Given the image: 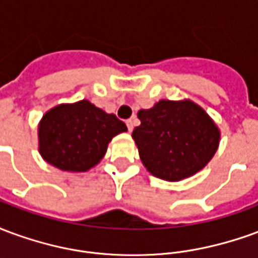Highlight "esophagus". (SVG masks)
Wrapping results in <instances>:
<instances>
[{"instance_id":"1","label":"esophagus","mask_w":258,"mask_h":258,"mask_svg":"<svg viewBox=\"0 0 258 258\" xmlns=\"http://www.w3.org/2000/svg\"><path fill=\"white\" fill-rule=\"evenodd\" d=\"M125 124H127V128H128V131L131 133V131L134 130L135 120H134V118H130V120H127V121H125Z\"/></svg>"}]
</instances>
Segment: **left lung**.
Here are the masks:
<instances>
[{"label": "left lung", "instance_id": "8db88e82", "mask_svg": "<svg viewBox=\"0 0 258 258\" xmlns=\"http://www.w3.org/2000/svg\"><path fill=\"white\" fill-rule=\"evenodd\" d=\"M133 138L146 170L157 178L179 181L194 175L214 156L220 130L195 102L159 101L138 112Z\"/></svg>", "mask_w": 258, "mask_h": 258}]
</instances>
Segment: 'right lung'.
I'll list each match as a JSON object with an SVG mask.
<instances>
[{
  "mask_svg": "<svg viewBox=\"0 0 258 258\" xmlns=\"http://www.w3.org/2000/svg\"><path fill=\"white\" fill-rule=\"evenodd\" d=\"M127 131L114 114L90 101L58 105L42 116L38 149L42 159L59 170L83 173L96 166L114 135Z\"/></svg>",
  "mask_w": 258,
  "mask_h": 258,
  "instance_id": "add662e5",
  "label": "right lung"
}]
</instances>
